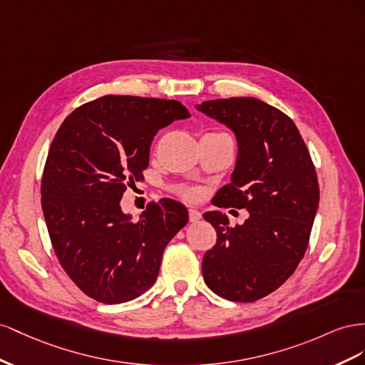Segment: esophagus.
I'll return each mask as SVG.
<instances>
[{
  "instance_id": "34e87169",
  "label": "esophagus",
  "mask_w": 365,
  "mask_h": 365,
  "mask_svg": "<svg viewBox=\"0 0 365 365\" xmlns=\"http://www.w3.org/2000/svg\"><path fill=\"white\" fill-rule=\"evenodd\" d=\"M188 214H190V222H192V223H195V222H199L200 218H202V214H200V211H197V210H194V207H191V210L188 211Z\"/></svg>"
}]
</instances>
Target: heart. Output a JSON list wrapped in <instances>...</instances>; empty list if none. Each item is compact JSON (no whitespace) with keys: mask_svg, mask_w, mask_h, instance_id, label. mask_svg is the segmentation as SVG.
<instances>
[{"mask_svg":"<svg viewBox=\"0 0 365 365\" xmlns=\"http://www.w3.org/2000/svg\"><path fill=\"white\" fill-rule=\"evenodd\" d=\"M179 194L185 199H197L200 195V190L191 188V186H182V188H179Z\"/></svg>","mask_w":365,"mask_h":365,"instance_id":"heart-1","label":"heart"}]
</instances>
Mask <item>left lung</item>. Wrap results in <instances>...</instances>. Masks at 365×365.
Masks as SVG:
<instances>
[{
  "instance_id": "8db88e82",
  "label": "left lung",
  "mask_w": 365,
  "mask_h": 365,
  "mask_svg": "<svg viewBox=\"0 0 365 365\" xmlns=\"http://www.w3.org/2000/svg\"><path fill=\"white\" fill-rule=\"evenodd\" d=\"M195 108L231 128L238 145L231 183L212 205L249 212L235 227L220 211L203 214L217 231L203 255L205 283L218 297L252 303L283 284L304 257L319 202L315 166L294 120L263 101L215 99Z\"/></svg>"
}]
</instances>
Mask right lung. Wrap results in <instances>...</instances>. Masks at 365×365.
Segmentation results:
<instances>
[{"instance_id":"right-lung-1","label":"right lung","mask_w":365,"mask_h":365,"mask_svg":"<svg viewBox=\"0 0 365 365\" xmlns=\"http://www.w3.org/2000/svg\"><path fill=\"white\" fill-rule=\"evenodd\" d=\"M191 114L179 101L102 96L66 118L50 145L41 183L47 231L62 269L106 304L138 298L154 284L188 210L171 199L147 205L138 222L120 210L143 179L155 134Z\"/></svg>"}]
</instances>
